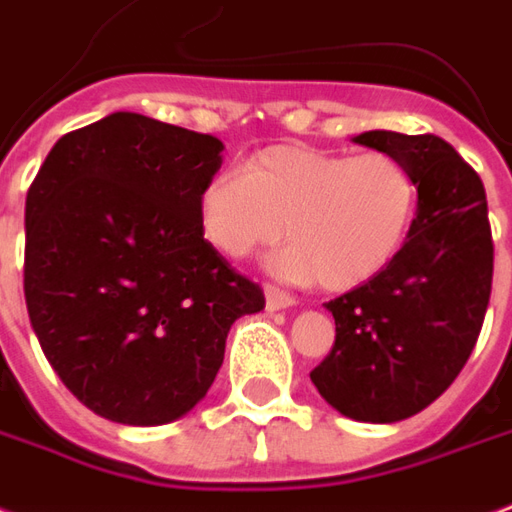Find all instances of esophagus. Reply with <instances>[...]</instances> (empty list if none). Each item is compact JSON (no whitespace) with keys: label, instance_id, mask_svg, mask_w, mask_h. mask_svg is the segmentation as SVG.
Returning <instances> with one entry per match:
<instances>
[{"label":"esophagus","instance_id":"34e87169","mask_svg":"<svg viewBox=\"0 0 512 512\" xmlns=\"http://www.w3.org/2000/svg\"><path fill=\"white\" fill-rule=\"evenodd\" d=\"M295 304V298L285 290H279L274 285H266V306L271 312H279V309H290Z\"/></svg>","mask_w":512,"mask_h":512}]
</instances>
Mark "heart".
I'll return each mask as SVG.
<instances>
[{
    "mask_svg": "<svg viewBox=\"0 0 512 512\" xmlns=\"http://www.w3.org/2000/svg\"><path fill=\"white\" fill-rule=\"evenodd\" d=\"M418 179L391 151L358 157L268 146L244 173L222 170L198 195V225L230 260L276 246L287 233L279 271L293 282H317L344 293L372 282L407 244Z\"/></svg>",
    "mask_w": 512,
    "mask_h": 512,
    "instance_id": "heart-1",
    "label": "heart"
}]
</instances>
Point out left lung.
<instances>
[{
    "instance_id": "left-lung-1",
    "label": "left lung",
    "mask_w": 512,
    "mask_h": 512,
    "mask_svg": "<svg viewBox=\"0 0 512 512\" xmlns=\"http://www.w3.org/2000/svg\"><path fill=\"white\" fill-rule=\"evenodd\" d=\"M355 143L410 165L418 211L391 266L325 304L336 339L309 377L347 418L396 423L448 391L472 355L491 295L494 241L483 181L448 140L372 130Z\"/></svg>"
}]
</instances>
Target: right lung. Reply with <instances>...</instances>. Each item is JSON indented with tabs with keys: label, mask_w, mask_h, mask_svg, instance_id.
Wrapping results in <instances>:
<instances>
[{
	"label": "right lung",
	"mask_w": 512,
	"mask_h": 512,
	"mask_svg": "<svg viewBox=\"0 0 512 512\" xmlns=\"http://www.w3.org/2000/svg\"><path fill=\"white\" fill-rule=\"evenodd\" d=\"M219 154L214 135L119 111L56 140L26 192L29 320L67 391L102 418L187 415L230 325L266 306L200 233Z\"/></svg>",
	"instance_id": "right-lung-1"
}]
</instances>
